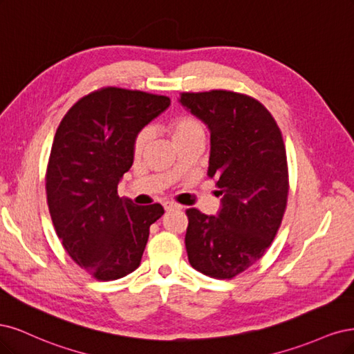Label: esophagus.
I'll list each match as a JSON object with an SVG mask.
<instances>
[{"label":"esophagus","instance_id":"obj_1","mask_svg":"<svg viewBox=\"0 0 354 354\" xmlns=\"http://www.w3.org/2000/svg\"><path fill=\"white\" fill-rule=\"evenodd\" d=\"M163 207L166 212H170V210H180L182 206H179V204L176 203H172V201H165L163 203Z\"/></svg>","mask_w":354,"mask_h":354}]
</instances>
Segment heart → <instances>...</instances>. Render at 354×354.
<instances>
[{
	"label": "heart",
	"instance_id": "obj_1",
	"mask_svg": "<svg viewBox=\"0 0 354 354\" xmlns=\"http://www.w3.org/2000/svg\"><path fill=\"white\" fill-rule=\"evenodd\" d=\"M198 129H203V124L194 118H189V116H182V118H178L176 120H174L172 123L169 124V132L170 135H172L174 141H179L182 138H185L187 135H189L191 132L194 131H198ZM148 140V132L147 131H142L138 133V136H136L135 140V144H133V150L135 153H140L145 142Z\"/></svg>",
	"mask_w": 354,
	"mask_h": 354
}]
</instances>
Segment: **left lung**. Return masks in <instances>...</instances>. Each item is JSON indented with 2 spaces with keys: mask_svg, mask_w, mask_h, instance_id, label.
Listing matches in <instances>:
<instances>
[{
  "mask_svg": "<svg viewBox=\"0 0 354 354\" xmlns=\"http://www.w3.org/2000/svg\"><path fill=\"white\" fill-rule=\"evenodd\" d=\"M179 102L210 131L207 175L219 188L218 214L188 209L185 247L194 269L231 279L265 254L287 207L288 166L275 119L231 91L184 93Z\"/></svg>",
  "mask_w": 354,
  "mask_h": 354,
  "instance_id": "obj_1",
  "label": "left lung"
}]
</instances>
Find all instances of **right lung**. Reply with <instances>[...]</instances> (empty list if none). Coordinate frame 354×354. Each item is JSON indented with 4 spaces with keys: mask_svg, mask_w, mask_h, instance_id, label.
Masks as SVG:
<instances>
[{
    "mask_svg": "<svg viewBox=\"0 0 354 354\" xmlns=\"http://www.w3.org/2000/svg\"><path fill=\"white\" fill-rule=\"evenodd\" d=\"M170 106L165 95L102 88L79 100L57 128L47 167L55 232L76 263L98 281L127 277L141 263L160 204L118 196L145 124Z\"/></svg>",
    "mask_w": 354,
    "mask_h": 354,
    "instance_id": "right-lung-1",
    "label": "right lung"
}]
</instances>
